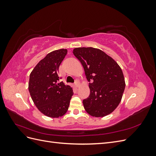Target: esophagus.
I'll return each instance as SVG.
<instances>
[{"label":"esophagus","mask_w":156,"mask_h":156,"mask_svg":"<svg viewBox=\"0 0 156 156\" xmlns=\"http://www.w3.org/2000/svg\"><path fill=\"white\" fill-rule=\"evenodd\" d=\"M75 87H76L77 88H78V87H79L80 83H79V81H77V80H76V81H75Z\"/></svg>","instance_id":"obj_1"}]
</instances>
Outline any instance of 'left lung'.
I'll return each mask as SVG.
<instances>
[{"mask_svg": "<svg viewBox=\"0 0 156 156\" xmlns=\"http://www.w3.org/2000/svg\"><path fill=\"white\" fill-rule=\"evenodd\" d=\"M73 55L81 62L89 83L90 96L83 101L90 115L103 117L119 105L125 89L123 72L119 65L101 50L77 48Z\"/></svg>", "mask_w": 156, "mask_h": 156, "instance_id": "8db88e82", "label": "left lung"}]
</instances>
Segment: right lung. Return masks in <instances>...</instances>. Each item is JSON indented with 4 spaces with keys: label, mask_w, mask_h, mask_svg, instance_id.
Segmentation results:
<instances>
[{
    "label": "right lung",
    "mask_w": 156,
    "mask_h": 156,
    "mask_svg": "<svg viewBox=\"0 0 156 156\" xmlns=\"http://www.w3.org/2000/svg\"><path fill=\"white\" fill-rule=\"evenodd\" d=\"M68 50L61 49L51 52L41 60L30 74L29 90L38 110L51 118L62 116L67 112L73 89L59 83V66Z\"/></svg>",
    "instance_id": "right-lung-1"
}]
</instances>
